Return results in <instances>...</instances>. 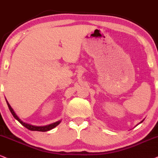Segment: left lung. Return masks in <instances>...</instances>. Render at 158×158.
<instances>
[{"mask_svg": "<svg viewBox=\"0 0 158 158\" xmlns=\"http://www.w3.org/2000/svg\"><path fill=\"white\" fill-rule=\"evenodd\" d=\"M142 122H143V121H141V122H140V123H142Z\"/></svg>", "mask_w": 158, "mask_h": 158, "instance_id": "1", "label": "left lung"}]
</instances>
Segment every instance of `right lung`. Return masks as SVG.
I'll return each mask as SVG.
<instances>
[{
	"label": "right lung",
	"mask_w": 158,
	"mask_h": 158,
	"mask_svg": "<svg viewBox=\"0 0 158 158\" xmlns=\"http://www.w3.org/2000/svg\"><path fill=\"white\" fill-rule=\"evenodd\" d=\"M6 103H7V105H8V107L9 109V110H10L11 113H12V114L13 115L15 119L18 120L19 123L21 124V125H23L24 127H26L27 129H29V130L31 131H49V130H51V129H54L55 127H56L57 125H58L59 123H60V121H57V122H55V123H52V124H49V125L48 126H45V127H36V126H32V125H30V124H28V123H24V122L22 121L21 120L19 119V118H18V116L16 115V114L15 113L14 111H13V109H12V107L10 106V105L9 104V103L7 102L6 101Z\"/></svg>",
	"instance_id": "obj_1"
}]
</instances>
